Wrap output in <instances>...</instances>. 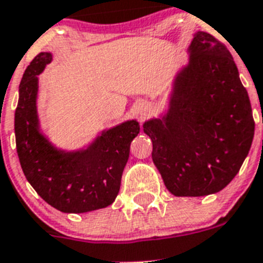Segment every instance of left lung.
<instances>
[{
    "label": "left lung",
    "mask_w": 263,
    "mask_h": 263,
    "mask_svg": "<svg viewBox=\"0 0 263 263\" xmlns=\"http://www.w3.org/2000/svg\"><path fill=\"white\" fill-rule=\"evenodd\" d=\"M187 66L176 73L168 109L145 121L153 162L175 196H205L232 182L248 157L254 120L228 48L197 31Z\"/></svg>",
    "instance_id": "left-lung-1"
}]
</instances>
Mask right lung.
<instances>
[{
	"label": "right lung",
	"mask_w": 263,
	"mask_h": 263,
	"mask_svg": "<svg viewBox=\"0 0 263 263\" xmlns=\"http://www.w3.org/2000/svg\"><path fill=\"white\" fill-rule=\"evenodd\" d=\"M51 52L38 53L22 76L14 117L21 167L36 194L58 211L84 213L110 205L120 191L129 159L130 143L138 136L136 120L103 130L87 147L66 152L55 147L41 132L36 99Z\"/></svg>",
	"instance_id": "obj_1"
}]
</instances>
